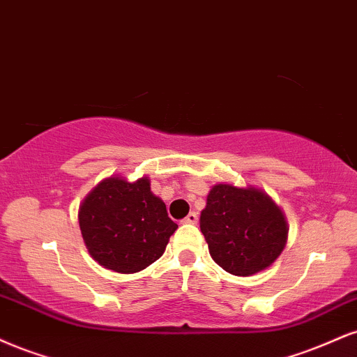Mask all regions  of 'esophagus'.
I'll return each mask as SVG.
<instances>
[{"label": "esophagus", "instance_id": "1", "mask_svg": "<svg viewBox=\"0 0 357 357\" xmlns=\"http://www.w3.org/2000/svg\"><path fill=\"white\" fill-rule=\"evenodd\" d=\"M181 222H184V225H196V222H197V214L196 213H190L186 218H184Z\"/></svg>", "mask_w": 357, "mask_h": 357}]
</instances>
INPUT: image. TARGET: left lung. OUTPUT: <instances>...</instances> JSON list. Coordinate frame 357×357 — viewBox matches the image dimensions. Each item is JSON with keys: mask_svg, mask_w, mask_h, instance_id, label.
<instances>
[{"mask_svg": "<svg viewBox=\"0 0 357 357\" xmlns=\"http://www.w3.org/2000/svg\"><path fill=\"white\" fill-rule=\"evenodd\" d=\"M209 255L234 276H252L278 259L287 241L279 206L256 188L216 184L199 218Z\"/></svg>", "mask_w": 357, "mask_h": 357, "instance_id": "1", "label": "left lung"}]
</instances>
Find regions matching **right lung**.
<instances>
[{
  "mask_svg": "<svg viewBox=\"0 0 357 357\" xmlns=\"http://www.w3.org/2000/svg\"><path fill=\"white\" fill-rule=\"evenodd\" d=\"M78 220L93 259L121 274L143 271L160 259L178 229L148 178L135 183L119 176L102 179L84 197Z\"/></svg>",
  "mask_w": 357,
  "mask_h": 357,
  "instance_id": "1",
  "label": "right lung"
}]
</instances>
